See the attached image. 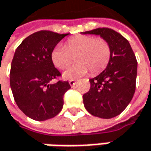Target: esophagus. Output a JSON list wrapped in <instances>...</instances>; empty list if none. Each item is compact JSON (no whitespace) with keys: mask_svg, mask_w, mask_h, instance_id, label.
Masks as SVG:
<instances>
[{"mask_svg":"<svg viewBox=\"0 0 151 151\" xmlns=\"http://www.w3.org/2000/svg\"><path fill=\"white\" fill-rule=\"evenodd\" d=\"M69 83H70V85L71 86H74L75 85H76V80H70V81H69Z\"/></svg>","mask_w":151,"mask_h":151,"instance_id":"34e87169","label":"esophagus"}]
</instances>
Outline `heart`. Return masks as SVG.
<instances>
[{
    "mask_svg": "<svg viewBox=\"0 0 151 151\" xmlns=\"http://www.w3.org/2000/svg\"><path fill=\"white\" fill-rule=\"evenodd\" d=\"M74 56L77 62L64 73L66 79L85 76L89 70L91 74L104 70L111 59V48L103 38L77 35L68 38L65 46H56L51 53V60L58 69L65 70L72 63Z\"/></svg>",
    "mask_w": 151,
    "mask_h": 151,
    "instance_id": "b5f03b06",
    "label": "heart"
}]
</instances>
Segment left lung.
Instances as JSON below:
<instances>
[{
	"label": "left lung",
	"instance_id": "1",
	"mask_svg": "<svg viewBox=\"0 0 151 151\" xmlns=\"http://www.w3.org/2000/svg\"><path fill=\"white\" fill-rule=\"evenodd\" d=\"M82 33L100 35L111 48V59L107 68L89 80L90 90L83 95L85 107L95 117H116L127 107L135 92V55L129 41L111 28L99 27Z\"/></svg>",
	"mask_w": 151,
	"mask_h": 151
}]
</instances>
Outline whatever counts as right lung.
Listing matches in <instances>:
<instances>
[{
	"label": "right lung",
	"instance_id": "right-lung-1",
	"mask_svg": "<svg viewBox=\"0 0 151 151\" xmlns=\"http://www.w3.org/2000/svg\"><path fill=\"white\" fill-rule=\"evenodd\" d=\"M68 33L42 30L27 37L17 48L11 65L10 86L20 110L37 121L52 119L60 113L64 95L70 88L67 81H50L61 76L51 53Z\"/></svg>",
	"mask_w": 151,
	"mask_h": 151
}]
</instances>
